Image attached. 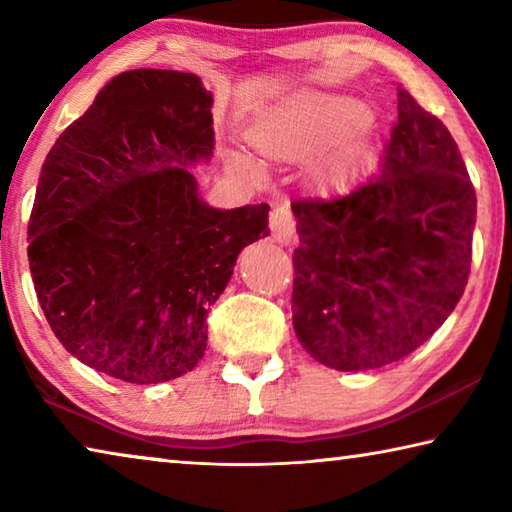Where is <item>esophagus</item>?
Instances as JSON below:
<instances>
[{
  "label": "esophagus",
  "instance_id": "1",
  "mask_svg": "<svg viewBox=\"0 0 512 512\" xmlns=\"http://www.w3.org/2000/svg\"><path fill=\"white\" fill-rule=\"evenodd\" d=\"M271 235L280 246H291L293 237H296V223H293V216L289 207L277 205L271 212Z\"/></svg>",
  "mask_w": 512,
  "mask_h": 512
}]
</instances>
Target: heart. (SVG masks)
<instances>
[{
	"instance_id": "b5f03b06",
	"label": "heart",
	"mask_w": 512,
	"mask_h": 512,
	"mask_svg": "<svg viewBox=\"0 0 512 512\" xmlns=\"http://www.w3.org/2000/svg\"><path fill=\"white\" fill-rule=\"evenodd\" d=\"M368 108L357 99L325 92H296L255 112L244 128L250 149L275 164L311 162V180L318 189H339L352 183L366 160ZM232 167L262 176V167L248 155L230 153Z\"/></svg>"
}]
</instances>
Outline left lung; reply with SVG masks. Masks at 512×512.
<instances>
[{
    "instance_id": "left-lung-1",
    "label": "left lung",
    "mask_w": 512,
    "mask_h": 512,
    "mask_svg": "<svg viewBox=\"0 0 512 512\" xmlns=\"http://www.w3.org/2000/svg\"><path fill=\"white\" fill-rule=\"evenodd\" d=\"M291 210L293 329L323 366L357 372L409 357L461 300L476 194L447 126L404 88L377 176Z\"/></svg>"
}]
</instances>
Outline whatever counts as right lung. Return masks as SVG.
I'll use <instances>...</instances> for the list:
<instances>
[{
	"label": "right lung",
	"mask_w": 512,
	"mask_h": 512,
	"mask_svg": "<svg viewBox=\"0 0 512 512\" xmlns=\"http://www.w3.org/2000/svg\"><path fill=\"white\" fill-rule=\"evenodd\" d=\"M196 74L131 69L99 90L42 164L29 266L49 327L85 366L128 384L194 370L207 314L268 205L216 210L192 173L214 153Z\"/></svg>",
	"instance_id": "right-lung-1"
}]
</instances>
